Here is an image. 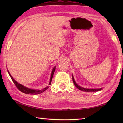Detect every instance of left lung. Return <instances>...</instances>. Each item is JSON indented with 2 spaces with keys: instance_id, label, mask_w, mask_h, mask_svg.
I'll use <instances>...</instances> for the list:
<instances>
[{
  "instance_id": "8db88e82",
  "label": "left lung",
  "mask_w": 123,
  "mask_h": 123,
  "mask_svg": "<svg viewBox=\"0 0 123 123\" xmlns=\"http://www.w3.org/2000/svg\"><path fill=\"white\" fill-rule=\"evenodd\" d=\"M73 77V83L75 86H76V87L77 88H78L79 89H80L81 91H85V92H95V91H100L102 89V88H98V89H88V88H83V87H81L80 86H79V85L76 84L75 81L74 80V77L72 75Z\"/></svg>"
}]
</instances>
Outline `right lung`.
Listing matches in <instances>:
<instances>
[{
  "mask_svg": "<svg viewBox=\"0 0 123 123\" xmlns=\"http://www.w3.org/2000/svg\"><path fill=\"white\" fill-rule=\"evenodd\" d=\"M55 69H56V66L54 67V68L53 69V70H52V72H51V76H50V79L49 85L51 84V82L52 79H53V75H54V72H55ZM7 72H8V73H9L10 77H11L12 81L13 82L14 85H16L17 88L19 89L20 91H21L22 92L24 93H25V94H34V95L35 94H40V93H42V92H44L45 90H47V89L49 88V87L47 86L44 88H43L42 89H41V90H38V89H33L29 88H28V87H25V86H23V85L19 84V83L17 82L16 80H14V79H13V78H12V76L11 75V74H10V72H9V70H7Z\"/></svg>",
  "mask_w": 123,
  "mask_h": 123,
  "instance_id": "right-lung-1",
  "label": "right lung"
}]
</instances>
